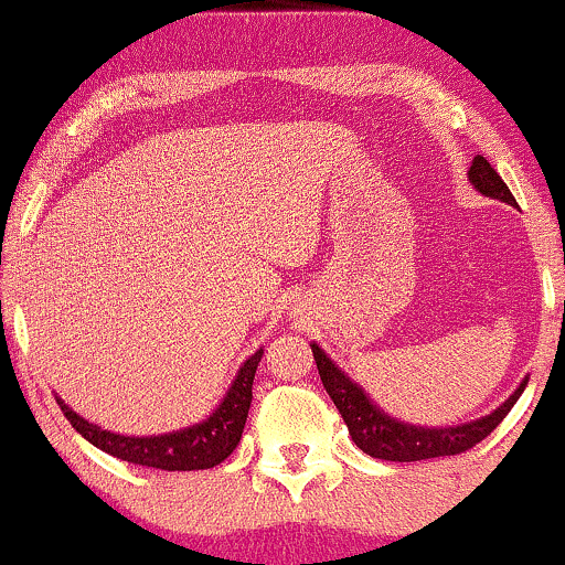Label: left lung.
<instances>
[{"mask_svg":"<svg viewBox=\"0 0 565 565\" xmlns=\"http://www.w3.org/2000/svg\"><path fill=\"white\" fill-rule=\"evenodd\" d=\"M468 180L478 193H483V196L515 206L510 188L504 185V180L499 178L494 167H491L483 157L472 159ZM310 350H313V359L316 366H319L323 387H327L334 406L340 408L353 444L364 454H369V457L387 459V462H419V459L451 457V454H462L472 449V446L481 444V440L508 417V412L515 406V401L521 398V393L526 391L529 385V377H523L521 385L515 387V393H512L504 404H499L494 412H489L486 417L470 419V423L444 427L412 425L404 423V419L391 417L385 408L374 404L372 395H369L359 382L350 380L348 374L323 353L321 345L313 342Z\"/></svg>","mask_w":565,"mask_h":565,"instance_id":"obj_1","label":"left lung"}]
</instances>
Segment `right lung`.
Masks as SVG:
<instances>
[{
  "mask_svg": "<svg viewBox=\"0 0 565 565\" xmlns=\"http://www.w3.org/2000/svg\"><path fill=\"white\" fill-rule=\"evenodd\" d=\"M260 359L263 348L244 361L236 372V380L231 382L228 393L223 395V401L210 417L196 425L180 427V430L161 433V436H121V433L103 430L100 425L76 414L61 395H55V398L68 423L74 425V430L111 457L157 470H206L228 459L242 440L252 404V382H255Z\"/></svg>",
  "mask_w": 565,
  "mask_h": 565,
  "instance_id": "add662e5",
  "label": "right lung"
}]
</instances>
